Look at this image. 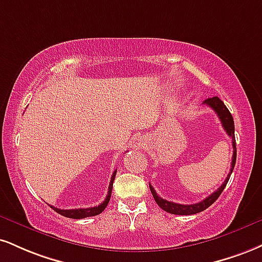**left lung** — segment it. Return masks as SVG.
Wrapping results in <instances>:
<instances>
[{
  "label": "left lung",
  "mask_w": 262,
  "mask_h": 262,
  "mask_svg": "<svg viewBox=\"0 0 262 262\" xmlns=\"http://www.w3.org/2000/svg\"><path fill=\"white\" fill-rule=\"evenodd\" d=\"M205 105H207L211 108L219 116L220 121L222 123V127L225 128L226 133L232 138V145H233V156H232V165H231V171H229L228 176H227L226 181L222 183L221 187L217 189L216 191H213L212 194L209 195L206 199H204L203 201L198 204H191V205H182V204H177V203H172V201L165 200L162 199L161 196H159L157 193L155 191V189L151 187L150 184V190L152 193L154 199H155L156 204L161 207L162 210H165L166 212L173 213V215H195V213L201 212V211L206 210L207 207L211 206L215 201L219 199V196L221 195L223 191V189L226 188L227 183L229 181V177H231L233 168L235 166V160H237V145H235V137H234V121H233V117L231 115V112L228 111L225 103L219 97H210V99L204 101Z\"/></svg>",
  "instance_id": "8db88e82"
}]
</instances>
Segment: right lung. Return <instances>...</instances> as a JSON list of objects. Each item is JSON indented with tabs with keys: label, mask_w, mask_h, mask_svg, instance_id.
Returning <instances> with one entry per match:
<instances>
[{
	"label": "right lung",
	"mask_w": 262,
	"mask_h": 262,
	"mask_svg": "<svg viewBox=\"0 0 262 262\" xmlns=\"http://www.w3.org/2000/svg\"><path fill=\"white\" fill-rule=\"evenodd\" d=\"M116 172H113L112 177H111V182H110V187H108V193H107L106 199L101 203L99 206H94V207H88V209H73V210H61L57 209V207L51 206L56 212L59 213V215L68 217V219H75V220H79V219H85V217H91V216H96L99 213L102 212L103 210L106 209L107 204H108L110 198H111V193H112V187H113V181H115L116 177Z\"/></svg>",
	"instance_id": "add662e5"
}]
</instances>
